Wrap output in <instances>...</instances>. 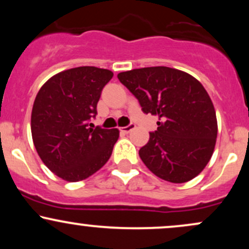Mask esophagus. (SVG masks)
Masks as SVG:
<instances>
[{
  "instance_id": "obj_1",
  "label": "esophagus",
  "mask_w": 249,
  "mask_h": 249,
  "mask_svg": "<svg viewBox=\"0 0 249 249\" xmlns=\"http://www.w3.org/2000/svg\"><path fill=\"white\" fill-rule=\"evenodd\" d=\"M134 127H136V125L130 124V125H127V126L121 127V131H122V132H124V133H128V132H131V131H132Z\"/></svg>"
}]
</instances>
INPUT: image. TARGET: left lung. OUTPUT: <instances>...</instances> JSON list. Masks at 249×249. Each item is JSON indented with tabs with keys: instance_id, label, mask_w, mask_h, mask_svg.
Instances as JSON below:
<instances>
[{
	"instance_id": "1",
	"label": "left lung",
	"mask_w": 249,
	"mask_h": 249,
	"mask_svg": "<svg viewBox=\"0 0 249 249\" xmlns=\"http://www.w3.org/2000/svg\"><path fill=\"white\" fill-rule=\"evenodd\" d=\"M142 111L158 116V128L139 150L154 176L174 184L187 182L206 167L218 134L215 108L198 79L185 71L150 67L118 73Z\"/></svg>"
}]
</instances>
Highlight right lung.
Listing matches in <instances>:
<instances>
[{"mask_svg": "<svg viewBox=\"0 0 249 249\" xmlns=\"http://www.w3.org/2000/svg\"><path fill=\"white\" fill-rule=\"evenodd\" d=\"M113 72L78 67L56 73L37 93L31 111V136L39 158L65 181H81L107 164L118 128H92L103 88Z\"/></svg>", "mask_w": 249, "mask_h": 249, "instance_id": "right-lung-1", "label": "right lung"}]
</instances>
